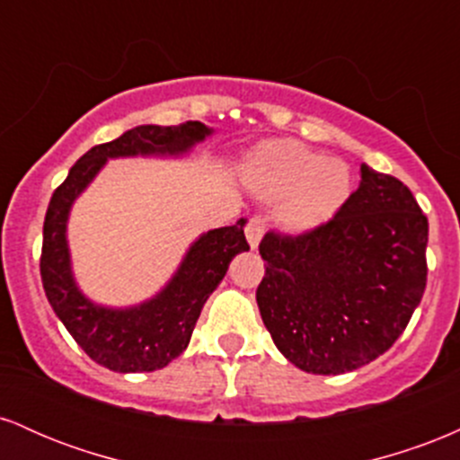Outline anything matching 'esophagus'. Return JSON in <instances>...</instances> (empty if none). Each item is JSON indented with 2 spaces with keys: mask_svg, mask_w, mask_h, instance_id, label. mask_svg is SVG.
I'll use <instances>...</instances> for the list:
<instances>
[{
  "mask_svg": "<svg viewBox=\"0 0 460 460\" xmlns=\"http://www.w3.org/2000/svg\"><path fill=\"white\" fill-rule=\"evenodd\" d=\"M263 231H266V216H261V214L251 216L246 223V237H248V244H251V248L260 246Z\"/></svg>",
  "mask_w": 460,
  "mask_h": 460,
  "instance_id": "esophagus-1",
  "label": "esophagus"
}]
</instances>
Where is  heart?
Masks as SVG:
<instances>
[{"instance_id":"1","label":"heart","mask_w":460,"mask_h":460,"mask_svg":"<svg viewBox=\"0 0 460 460\" xmlns=\"http://www.w3.org/2000/svg\"><path fill=\"white\" fill-rule=\"evenodd\" d=\"M244 175L266 199H281L279 218L292 231H311L341 212L352 192L350 168L298 140H270L246 157Z\"/></svg>"}]
</instances>
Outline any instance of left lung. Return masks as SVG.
<instances>
[{"instance_id": "1", "label": "left lung", "mask_w": 460, "mask_h": 460, "mask_svg": "<svg viewBox=\"0 0 460 460\" xmlns=\"http://www.w3.org/2000/svg\"><path fill=\"white\" fill-rule=\"evenodd\" d=\"M429 218L400 179L363 164L341 212L298 235L268 231L257 305L288 361L344 374L387 352L426 289Z\"/></svg>"}]
</instances>
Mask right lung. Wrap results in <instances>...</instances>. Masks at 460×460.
Here are the masks:
<instances>
[{
    "instance_id": "right-lung-1",
    "label": "right lung",
    "mask_w": 460,
    "mask_h": 460,
    "mask_svg": "<svg viewBox=\"0 0 460 460\" xmlns=\"http://www.w3.org/2000/svg\"><path fill=\"white\" fill-rule=\"evenodd\" d=\"M212 134L199 120L160 128L140 125L120 138L93 146L73 164L68 177L56 188L45 214L40 279L56 315L93 361L114 372H153L166 367L186 350L200 309L223 281L237 252L248 251L244 218L234 226L208 231L190 246L172 281L149 303L134 309H105L82 296L71 274L66 248V218L73 200L108 157L183 153Z\"/></svg>"
}]
</instances>
